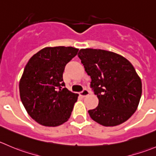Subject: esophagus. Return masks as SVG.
<instances>
[{"mask_svg": "<svg viewBox=\"0 0 156 156\" xmlns=\"http://www.w3.org/2000/svg\"><path fill=\"white\" fill-rule=\"evenodd\" d=\"M89 94H90V92H89V90H87V89H84L82 91L80 92V95H81V97H86Z\"/></svg>", "mask_w": 156, "mask_h": 156, "instance_id": "34e87169", "label": "esophagus"}]
</instances>
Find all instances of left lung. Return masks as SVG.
Listing matches in <instances>:
<instances>
[{
	"mask_svg": "<svg viewBox=\"0 0 156 156\" xmlns=\"http://www.w3.org/2000/svg\"><path fill=\"white\" fill-rule=\"evenodd\" d=\"M78 55L99 100L98 107L88 110L90 118L104 126L126 121L136 110L142 94L141 79L133 65L103 49H81Z\"/></svg>",
	"mask_w": 156,
	"mask_h": 156,
	"instance_id": "left-lung-1",
	"label": "left lung"
}]
</instances>
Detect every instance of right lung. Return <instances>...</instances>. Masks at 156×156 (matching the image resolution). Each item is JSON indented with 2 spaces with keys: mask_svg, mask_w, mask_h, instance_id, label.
I'll list each match as a JSON object with an SVG mask.
<instances>
[{
  "mask_svg": "<svg viewBox=\"0 0 156 156\" xmlns=\"http://www.w3.org/2000/svg\"><path fill=\"white\" fill-rule=\"evenodd\" d=\"M78 52L71 46L46 47L26 65L20 96L28 114L38 123L57 126L70 117L78 94L65 87L63 72Z\"/></svg>",
  "mask_w": 156,
  "mask_h": 156,
  "instance_id": "1",
  "label": "right lung"
}]
</instances>
